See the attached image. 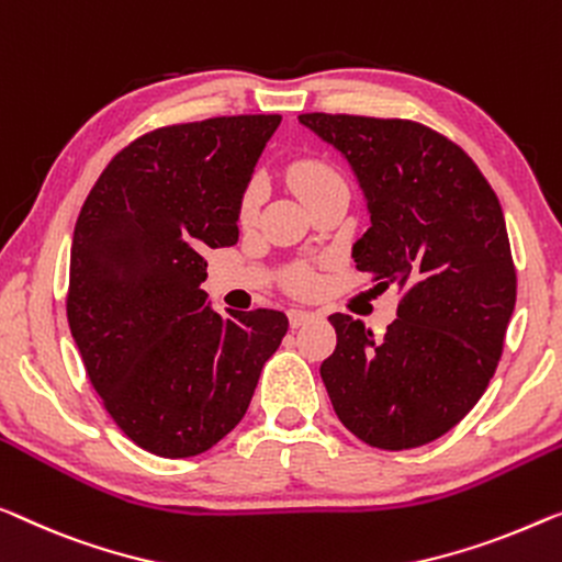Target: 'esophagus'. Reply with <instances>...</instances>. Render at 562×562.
Segmentation results:
<instances>
[{
  "instance_id": "1",
  "label": "esophagus",
  "mask_w": 562,
  "mask_h": 562,
  "mask_svg": "<svg viewBox=\"0 0 562 562\" xmlns=\"http://www.w3.org/2000/svg\"><path fill=\"white\" fill-rule=\"evenodd\" d=\"M288 315H290V325H292V328H303V325H307L310 321H315V313H310V310L292 307Z\"/></svg>"
}]
</instances>
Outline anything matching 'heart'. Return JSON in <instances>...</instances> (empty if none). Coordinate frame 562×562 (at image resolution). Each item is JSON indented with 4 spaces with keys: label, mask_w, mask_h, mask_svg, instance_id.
Wrapping results in <instances>:
<instances>
[{
    "label": "heart",
    "mask_w": 562,
    "mask_h": 562,
    "mask_svg": "<svg viewBox=\"0 0 562 562\" xmlns=\"http://www.w3.org/2000/svg\"><path fill=\"white\" fill-rule=\"evenodd\" d=\"M288 181L292 191H295L305 204L325 194L328 189L342 187V176L335 171V166L317 156H303L297 158V161H292L288 169ZM255 209H257V189L249 187L239 201V220L241 222L252 220ZM292 288L297 292H310L315 288V278L310 272H297L295 278H292Z\"/></svg>",
    "instance_id": "obj_1"
}]
</instances>
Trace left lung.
I'll use <instances>...</instances> for the list:
<instances>
[{"instance_id":"8db88e82","label":"left lung","mask_w":562,"mask_h":562,"mask_svg":"<svg viewBox=\"0 0 562 562\" xmlns=\"http://www.w3.org/2000/svg\"><path fill=\"white\" fill-rule=\"evenodd\" d=\"M300 123L353 166L371 227L356 267L396 284L383 338L335 313L321 366L342 426L375 449L424 447L462 422L495 375L517 274L499 199L454 140L404 119L303 113Z\"/></svg>"}]
</instances>
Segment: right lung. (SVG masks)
I'll list each match as a JSON object with an SVG mask.
<instances>
[{"mask_svg":"<svg viewBox=\"0 0 562 562\" xmlns=\"http://www.w3.org/2000/svg\"><path fill=\"white\" fill-rule=\"evenodd\" d=\"M280 115L148 131L100 173L70 249L67 323L105 412L140 449L187 459L241 422L288 315L206 305V249L239 239V201Z\"/></svg>","mask_w":562,"mask_h":562,"instance_id":"right-lung-1","label":"right lung"}]
</instances>
